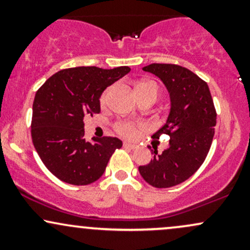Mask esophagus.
Returning a JSON list of instances; mask_svg holds the SVG:
<instances>
[{
  "mask_svg": "<svg viewBox=\"0 0 250 250\" xmlns=\"http://www.w3.org/2000/svg\"><path fill=\"white\" fill-rule=\"evenodd\" d=\"M123 147L128 148V149H131V150H135V149H139V145H136V143L125 142V143H123Z\"/></svg>",
  "mask_w": 250,
  "mask_h": 250,
  "instance_id": "34e87169",
  "label": "esophagus"
}]
</instances>
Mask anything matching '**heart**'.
Masks as SVG:
<instances>
[{"label":"heart","mask_w":250,"mask_h":250,"mask_svg":"<svg viewBox=\"0 0 250 250\" xmlns=\"http://www.w3.org/2000/svg\"><path fill=\"white\" fill-rule=\"evenodd\" d=\"M135 91H136L137 97L153 96L155 99H157V95H159V88H157V85L155 84L154 82H150V81H145V82L139 83V84L136 85V88H135ZM110 93H111V87L105 89V90L102 93L101 97H100V105H101L102 108L107 107ZM142 128L143 127L141 125H137V123L128 122V121H121L116 123L115 125L117 133L125 137H135L137 134H139V131L141 130Z\"/></svg>","instance_id":"heart-1"}]
</instances>
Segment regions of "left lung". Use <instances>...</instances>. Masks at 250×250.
Wrapping results in <instances>:
<instances>
[{
	"label": "left lung",
	"mask_w": 250,
	"mask_h": 250,
	"mask_svg": "<svg viewBox=\"0 0 250 250\" xmlns=\"http://www.w3.org/2000/svg\"><path fill=\"white\" fill-rule=\"evenodd\" d=\"M143 70L154 74L167 87L170 113L154 140L169 135V147L157 154L139 171L155 188H169L185 182L207 157L216 125V110L207 82L187 68L169 63H153ZM153 151V150H151Z\"/></svg>",
	"instance_id": "1"
}]
</instances>
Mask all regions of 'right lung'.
<instances>
[{
  "label": "right lung",
  "instance_id": "1",
  "mask_svg": "<svg viewBox=\"0 0 250 250\" xmlns=\"http://www.w3.org/2000/svg\"><path fill=\"white\" fill-rule=\"evenodd\" d=\"M130 71L75 67L57 71L37 90L33 104L31 139L40 159L63 182L87 186L102 176L109 159L122 147L117 137L84 139L83 120L101 111L105 88Z\"/></svg>",
  "mask_w": 250,
  "mask_h": 250
}]
</instances>
